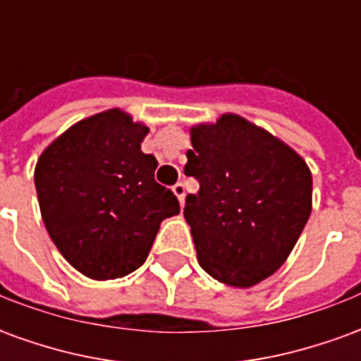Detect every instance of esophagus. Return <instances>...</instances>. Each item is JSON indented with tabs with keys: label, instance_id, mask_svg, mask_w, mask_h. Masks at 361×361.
<instances>
[{
	"label": "esophagus",
	"instance_id": "1",
	"mask_svg": "<svg viewBox=\"0 0 361 361\" xmlns=\"http://www.w3.org/2000/svg\"><path fill=\"white\" fill-rule=\"evenodd\" d=\"M172 191H173V195L178 197L180 204H183V201H185V185L180 181V183H176V185H173Z\"/></svg>",
	"mask_w": 361,
	"mask_h": 361
}]
</instances>
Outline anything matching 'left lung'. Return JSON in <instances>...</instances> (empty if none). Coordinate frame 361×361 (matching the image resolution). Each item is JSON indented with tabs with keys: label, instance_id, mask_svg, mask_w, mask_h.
Masks as SVG:
<instances>
[{
	"label": "left lung",
	"instance_id": "8db88e82",
	"mask_svg": "<svg viewBox=\"0 0 361 361\" xmlns=\"http://www.w3.org/2000/svg\"><path fill=\"white\" fill-rule=\"evenodd\" d=\"M185 176L199 181L183 216L199 265L222 284L250 288L284 265L311 214L310 166L238 114L191 127Z\"/></svg>",
	"mask_w": 361,
	"mask_h": 361
}]
</instances>
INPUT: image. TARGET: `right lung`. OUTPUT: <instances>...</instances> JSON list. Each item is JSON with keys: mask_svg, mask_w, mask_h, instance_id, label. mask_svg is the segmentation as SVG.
Returning <instances> with one entry per match:
<instances>
[{"mask_svg": "<svg viewBox=\"0 0 361 361\" xmlns=\"http://www.w3.org/2000/svg\"><path fill=\"white\" fill-rule=\"evenodd\" d=\"M147 133L111 108L73 123L36 162L44 226L67 263L92 280L139 269L162 220L180 212L176 195L154 181L157 158L141 150Z\"/></svg>", "mask_w": 361, "mask_h": 361, "instance_id": "1", "label": "right lung"}]
</instances>
